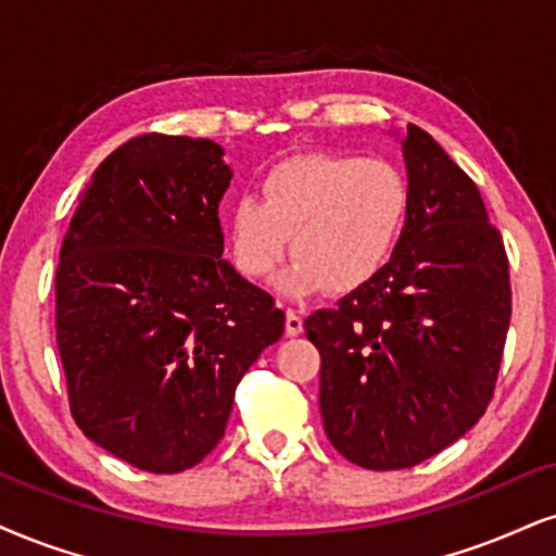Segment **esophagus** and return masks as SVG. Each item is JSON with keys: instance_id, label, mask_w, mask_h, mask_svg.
<instances>
[{"instance_id": "34e87169", "label": "esophagus", "mask_w": 556, "mask_h": 556, "mask_svg": "<svg viewBox=\"0 0 556 556\" xmlns=\"http://www.w3.org/2000/svg\"><path fill=\"white\" fill-rule=\"evenodd\" d=\"M304 332V317L296 309H286V334H301Z\"/></svg>"}]
</instances>
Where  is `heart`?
I'll return each instance as SVG.
<instances>
[{
  "label": "heart",
  "instance_id": "obj_1",
  "mask_svg": "<svg viewBox=\"0 0 556 556\" xmlns=\"http://www.w3.org/2000/svg\"><path fill=\"white\" fill-rule=\"evenodd\" d=\"M263 201L239 195L229 211L235 265L247 278H270L293 252L280 286L301 296L330 286L348 293L379 276L409 216V185L379 156L309 152L273 164Z\"/></svg>",
  "mask_w": 556,
  "mask_h": 556
}]
</instances>
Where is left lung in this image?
Here are the masks:
<instances>
[{
	"label": "left lung",
	"mask_w": 556,
	"mask_h": 556,
	"mask_svg": "<svg viewBox=\"0 0 556 556\" xmlns=\"http://www.w3.org/2000/svg\"><path fill=\"white\" fill-rule=\"evenodd\" d=\"M409 216L371 283L306 317L325 433L363 469H407L458 441L495 394L510 265L475 180L409 123Z\"/></svg>",
	"instance_id": "obj_1"
}]
</instances>
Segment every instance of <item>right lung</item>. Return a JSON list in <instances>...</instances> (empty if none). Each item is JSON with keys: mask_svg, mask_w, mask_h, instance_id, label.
Instances as JSON below:
<instances>
[{"mask_svg": "<svg viewBox=\"0 0 556 556\" xmlns=\"http://www.w3.org/2000/svg\"><path fill=\"white\" fill-rule=\"evenodd\" d=\"M222 147L143 134L94 169L61 242L68 409L131 467L175 475L222 441L237 383L286 317L222 257Z\"/></svg>", "mask_w": 556, "mask_h": 556, "instance_id": "1", "label": "right lung"}]
</instances>
